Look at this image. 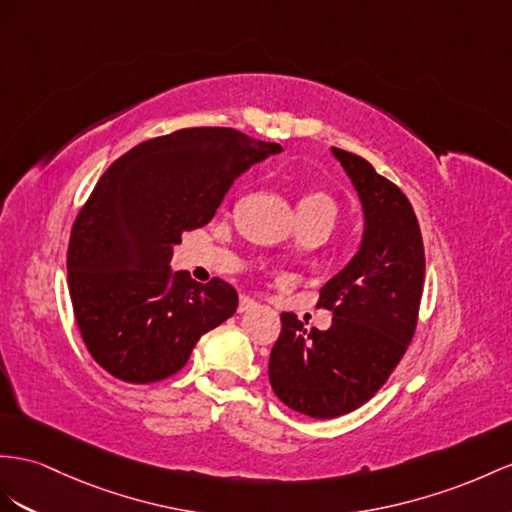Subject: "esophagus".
I'll return each instance as SVG.
<instances>
[{"mask_svg":"<svg viewBox=\"0 0 512 512\" xmlns=\"http://www.w3.org/2000/svg\"><path fill=\"white\" fill-rule=\"evenodd\" d=\"M253 307H257V303H255L253 298H248V296H242V298H240V305H238V311H240V313L251 311Z\"/></svg>","mask_w":512,"mask_h":512,"instance_id":"obj_1","label":"esophagus"}]
</instances>
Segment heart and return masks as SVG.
<instances>
[{"instance_id":"obj_1","label":"heart","mask_w":512,"mask_h":512,"mask_svg":"<svg viewBox=\"0 0 512 512\" xmlns=\"http://www.w3.org/2000/svg\"><path fill=\"white\" fill-rule=\"evenodd\" d=\"M298 218L300 222L303 220H311V218H322V220H331L335 222L337 216V205L326 192L320 190H313V192H305L300 196L298 203Z\"/></svg>"}]
</instances>
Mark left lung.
I'll use <instances>...</instances> for the list:
<instances>
[{
    "label": "left lung",
    "instance_id": "8db88e82",
    "mask_svg": "<svg viewBox=\"0 0 512 512\" xmlns=\"http://www.w3.org/2000/svg\"><path fill=\"white\" fill-rule=\"evenodd\" d=\"M331 151L361 201L359 251L320 290L318 307L333 311L331 329L307 331L294 313H281L268 365L277 398L316 419L359 409L387 383L413 339L426 274L409 199L363 157Z\"/></svg>",
    "mask_w": 512,
    "mask_h": 512
}]
</instances>
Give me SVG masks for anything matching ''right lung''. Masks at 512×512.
Masks as SVG:
<instances>
[{
    "label": "right lung",
    "instance_id": "obj_1",
    "mask_svg": "<svg viewBox=\"0 0 512 512\" xmlns=\"http://www.w3.org/2000/svg\"><path fill=\"white\" fill-rule=\"evenodd\" d=\"M281 144L229 127H192L140 142L116 160L77 214L67 270L77 326L114 378L157 383L229 320L238 292L173 272L181 235L214 218L231 183Z\"/></svg>",
    "mask_w": 512,
    "mask_h": 512
}]
</instances>
